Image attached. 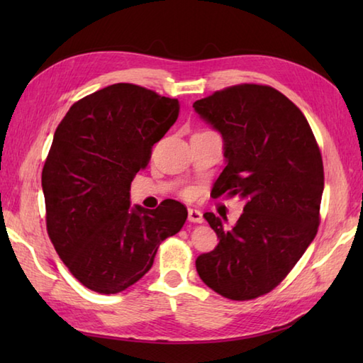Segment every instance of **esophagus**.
Masks as SVG:
<instances>
[{"label":"esophagus","mask_w":363,"mask_h":363,"mask_svg":"<svg viewBox=\"0 0 363 363\" xmlns=\"http://www.w3.org/2000/svg\"><path fill=\"white\" fill-rule=\"evenodd\" d=\"M189 221H191V223H203L204 218H203L201 211L189 209Z\"/></svg>","instance_id":"1"}]
</instances>
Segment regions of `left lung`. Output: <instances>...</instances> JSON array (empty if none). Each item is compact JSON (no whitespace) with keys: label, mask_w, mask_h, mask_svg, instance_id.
I'll use <instances>...</instances> for the list:
<instances>
[{"label":"left lung","mask_w":363,"mask_h":363,"mask_svg":"<svg viewBox=\"0 0 363 363\" xmlns=\"http://www.w3.org/2000/svg\"><path fill=\"white\" fill-rule=\"evenodd\" d=\"M223 137L226 167L212 195L245 201L233 228L204 218L220 242L196 259L203 282L218 295L254 299L272 291L317 235L325 173L306 117L273 87L242 84L194 103Z\"/></svg>","instance_id":"1"}]
</instances>
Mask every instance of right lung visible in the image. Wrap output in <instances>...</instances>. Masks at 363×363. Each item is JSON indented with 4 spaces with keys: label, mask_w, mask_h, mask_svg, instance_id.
<instances>
[{
    "label": "right lung",
    "mask_w": 363,
    "mask_h": 363,
    "mask_svg": "<svg viewBox=\"0 0 363 363\" xmlns=\"http://www.w3.org/2000/svg\"><path fill=\"white\" fill-rule=\"evenodd\" d=\"M179 113V101L112 84L74 103L54 133L42 172L46 229L87 289L126 290L152 267L159 245L187 220L186 206H130V182Z\"/></svg>",
    "instance_id": "right-lung-1"
}]
</instances>
